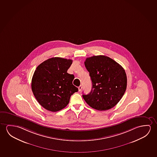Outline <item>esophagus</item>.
<instances>
[{
    "mask_svg": "<svg viewBox=\"0 0 157 157\" xmlns=\"http://www.w3.org/2000/svg\"><path fill=\"white\" fill-rule=\"evenodd\" d=\"M82 89V86L80 85V86H79L78 87V90H79V91H81Z\"/></svg>",
    "mask_w": 157,
    "mask_h": 157,
    "instance_id": "esophagus-1",
    "label": "esophagus"
}]
</instances>
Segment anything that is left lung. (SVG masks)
Returning <instances> with one entry per match:
<instances>
[{"instance_id":"8db88e82","label":"left lung","mask_w":157,"mask_h":157,"mask_svg":"<svg viewBox=\"0 0 157 157\" xmlns=\"http://www.w3.org/2000/svg\"><path fill=\"white\" fill-rule=\"evenodd\" d=\"M85 66L89 72L92 87L85 101L92 108L105 111L113 108L121 100L127 88L125 71L108 56H93L86 58Z\"/></svg>"}]
</instances>
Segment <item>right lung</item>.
Masks as SVG:
<instances>
[{
    "instance_id": "add662e5",
    "label": "right lung",
    "mask_w": 157,
    "mask_h": 157,
    "mask_svg": "<svg viewBox=\"0 0 157 157\" xmlns=\"http://www.w3.org/2000/svg\"><path fill=\"white\" fill-rule=\"evenodd\" d=\"M72 60L55 57L41 63L32 80L34 96L41 106L52 112L65 108L78 89L72 84L75 76L67 72Z\"/></svg>"
}]
</instances>
